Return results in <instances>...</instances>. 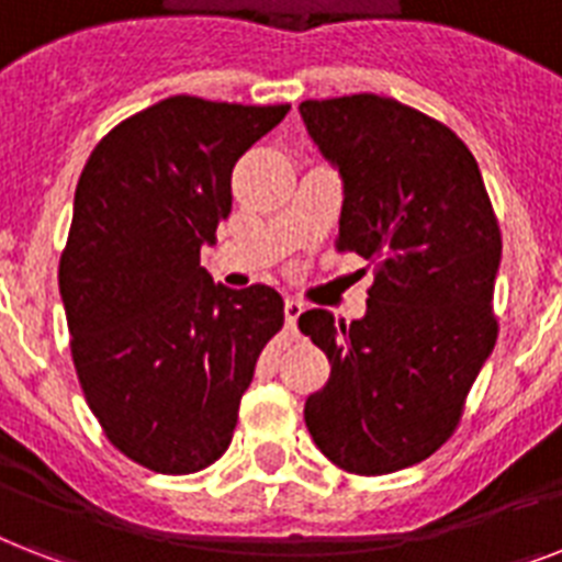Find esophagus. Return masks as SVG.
Masks as SVG:
<instances>
[{
	"label": "esophagus",
	"instance_id": "obj_1",
	"mask_svg": "<svg viewBox=\"0 0 562 562\" xmlns=\"http://www.w3.org/2000/svg\"><path fill=\"white\" fill-rule=\"evenodd\" d=\"M305 312L303 300H296V296H285V323L289 328H296V317Z\"/></svg>",
	"mask_w": 562,
	"mask_h": 562
}]
</instances>
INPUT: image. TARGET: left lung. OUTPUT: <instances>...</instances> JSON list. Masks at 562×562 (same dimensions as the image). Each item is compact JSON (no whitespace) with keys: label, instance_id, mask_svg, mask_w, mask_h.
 <instances>
[{"label":"left lung","instance_id":"left-lung-1","mask_svg":"<svg viewBox=\"0 0 562 562\" xmlns=\"http://www.w3.org/2000/svg\"><path fill=\"white\" fill-rule=\"evenodd\" d=\"M300 115L344 178L337 250L375 266L363 321L300 314L331 363L305 427L328 462L384 476L424 462L462 422L499 331L503 234L476 158L436 117L381 94L303 100Z\"/></svg>","mask_w":562,"mask_h":562}]
</instances>
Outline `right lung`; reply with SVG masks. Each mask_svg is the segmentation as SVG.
<instances>
[{
  "mask_svg": "<svg viewBox=\"0 0 562 562\" xmlns=\"http://www.w3.org/2000/svg\"><path fill=\"white\" fill-rule=\"evenodd\" d=\"M289 109L176 94L117 123L77 181L59 257L77 381L106 439L155 473L225 453L285 321L268 285L213 282L202 245L231 216L236 161Z\"/></svg>",
  "mask_w": 562,
  "mask_h": 562,
  "instance_id": "1",
  "label": "right lung"
}]
</instances>
